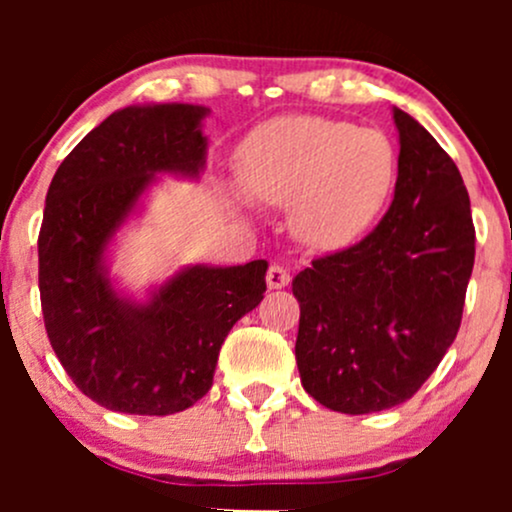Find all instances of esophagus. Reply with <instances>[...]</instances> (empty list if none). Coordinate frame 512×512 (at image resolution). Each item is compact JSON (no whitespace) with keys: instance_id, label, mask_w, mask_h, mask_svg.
<instances>
[{"instance_id":"esophagus-1","label":"esophagus","mask_w":512,"mask_h":512,"mask_svg":"<svg viewBox=\"0 0 512 512\" xmlns=\"http://www.w3.org/2000/svg\"><path fill=\"white\" fill-rule=\"evenodd\" d=\"M291 281V274L286 272L281 264H272V267L267 269V286L269 289H284V286H289Z\"/></svg>"}]
</instances>
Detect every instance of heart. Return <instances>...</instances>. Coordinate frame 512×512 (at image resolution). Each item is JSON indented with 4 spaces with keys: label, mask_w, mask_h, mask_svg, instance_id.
I'll list each match as a JSON object with an SVG mask.
<instances>
[{
    "label": "heart",
    "mask_w": 512,
    "mask_h": 512,
    "mask_svg": "<svg viewBox=\"0 0 512 512\" xmlns=\"http://www.w3.org/2000/svg\"><path fill=\"white\" fill-rule=\"evenodd\" d=\"M238 182L252 202L289 204V231L303 248L342 252L385 211L397 154L378 129L313 115L276 117L245 139Z\"/></svg>",
    "instance_id": "heart-1"
}]
</instances>
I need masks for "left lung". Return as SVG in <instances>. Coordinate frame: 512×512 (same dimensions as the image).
Returning a JSON list of instances; mask_svg holds the SVG:
<instances>
[{
    "label": "left lung",
    "instance_id": "8db88e82",
    "mask_svg": "<svg viewBox=\"0 0 512 512\" xmlns=\"http://www.w3.org/2000/svg\"><path fill=\"white\" fill-rule=\"evenodd\" d=\"M395 199L354 248L293 279L301 303L296 363L322 407L370 414L407 402L460 330L474 267L469 195L455 161L395 108Z\"/></svg>",
    "mask_w": 512,
    "mask_h": 512
}]
</instances>
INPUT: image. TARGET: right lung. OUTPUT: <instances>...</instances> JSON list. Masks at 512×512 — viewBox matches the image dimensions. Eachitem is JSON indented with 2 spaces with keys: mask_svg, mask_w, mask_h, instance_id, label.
Listing matches in <instances>:
<instances>
[{
  "mask_svg": "<svg viewBox=\"0 0 512 512\" xmlns=\"http://www.w3.org/2000/svg\"><path fill=\"white\" fill-rule=\"evenodd\" d=\"M209 113L192 103L115 110L50 182L38 238L45 330L74 385L110 411L192 407L209 392L223 339L267 291V260L182 264L142 298L110 272L117 238L142 216L161 175L199 180Z\"/></svg>",
  "mask_w": 512,
  "mask_h": 512,
  "instance_id": "obj_1",
  "label": "right lung"
}]
</instances>
